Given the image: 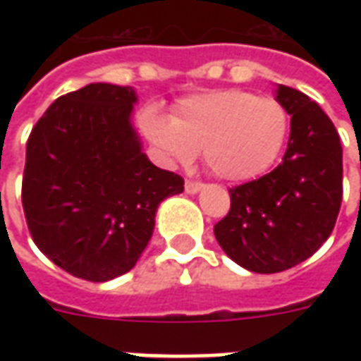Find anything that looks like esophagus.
<instances>
[{"mask_svg":"<svg viewBox=\"0 0 361 361\" xmlns=\"http://www.w3.org/2000/svg\"><path fill=\"white\" fill-rule=\"evenodd\" d=\"M201 188H203V183H201V181H193V180L185 181V191H188V193H197V191H201Z\"/></svg>","mask_w":361,"mask_h":361,"instance_id":"obj_1","label":"esophagus"}]
</instances>
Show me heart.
Instances as JSON below:
<instances>
[{"label": "heart", "instance_id": "obj_1", "mask_svg": "<svg viewBox=\"0 0 361 361\" xmlns=\"http://www.w3.org/2000/svg\"><path fill=\"white\" fill-rule=\"evenodd\" d=\"M142 129L172 162L189 164L203 150L212 173L247 181L276 162L286 145L290 116L274 98L232 89L185 98L172 119L149 110L142 116Z\"/></svg>", "mask_w": 361, "mask_h": 361}]
</instances>
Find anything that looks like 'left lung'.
<instances>
[{
    "label": "left lung",
    "instance_id": "8db88e82",
    "mask_svg": "<svg viewBox=\"0 0 361 361\" xmlns=\"http://www.w3.org/2000/svg\"><path fill=\"white\" fill-rule=\"evenodd\" d=\"M290 118L288 149L272 172L230 189V211L214 224L228 257L271 274L300 265L326 242L342 203V145L317 102L280 85Z\"/></svg>",
    "mask_w": 361,
    "mask_h": 361
}]
</instances>
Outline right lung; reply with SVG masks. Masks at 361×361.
Masks as SVG:
<instances>
[{
	"label": "right lung",
	"instance_id": "right-lung-1",
	"mask_svg": "<svg viewBox=\"0 0 361 361\" xmlns=\"http://www.w3.org/2000/svg\"><path fill=\"white\" fill-rule=\"evenodd\" d=\"M135 92L92 82L59 96L27 141L23 211L46 257L77 279L106 282L131 271L157 207L183 191L160 170L129 123Z\"/></svg>",
	"mask_w": 361,
	"mask_h": 361
}]
</instances>
